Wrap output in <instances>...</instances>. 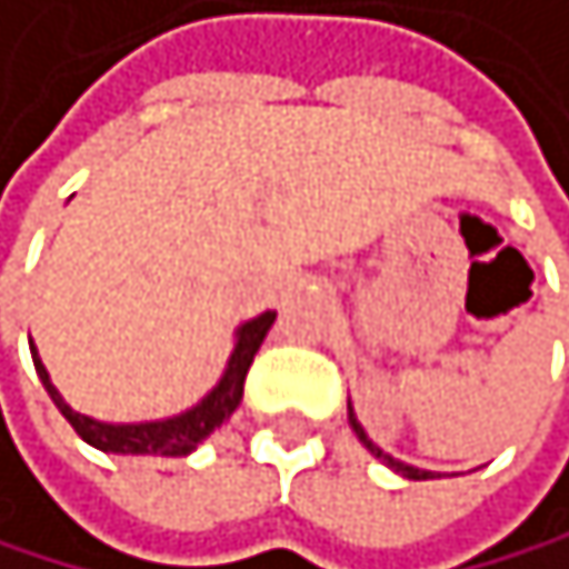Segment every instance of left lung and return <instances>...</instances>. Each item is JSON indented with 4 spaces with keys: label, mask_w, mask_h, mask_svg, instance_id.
<instances>
[{
    "label": "left lung",
    "mask_w": 569,
    "mask_h": 569,
    "mask_svg": "<svg viewBox=\"0 0 569 569\" xmlns=\"http://www.w3.org/2000/svg\"><path fill=\"white\" fill-rule=\"evenodd\" d=\"M349 427H353L357 430V437L363 440V448L373 455V458H381L385 465H388V469H395V472H399V476H406V479H433V472H427V469H416V465H406V461H399V458H391V455H385L378 445H373V440L363 433V427L357 423V416H353V406H349Z\"/></svg>",
    "instance_id": "obj_1"
}]
</instances>
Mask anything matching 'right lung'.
Segmentation results:
<instances>
[{
    "label": "right lung",
    "instance_id": "1",
    "mask_svg": "<svg viewBox=\"0 0 569 569\" xmlns=\"http://www.w3.org/2000/svg\"><path fill=\"white\" fill-rule=\"evenodd\" d=\"M276 321V311H266L251 321H244L237 328V342H233V353L227 360V370L220 385H216L199 406H191L170 419H153V423H100L93 416H83L66 406V399L59 395V388L51 385L48 370L38 357V349L30 346L33 353V367H38V378L44 381L51 402L59 406V412L72 423V430L93 445L97 451H108V455H167V458H178V455H191L202 440L223 427V419L233 416V409L241 406L244 399V378H248V367L258 353L261 339L269 336V328Z\"/></svg>",
    "mask_w": 569,
    "mask_h": 569
}]
</instances>
